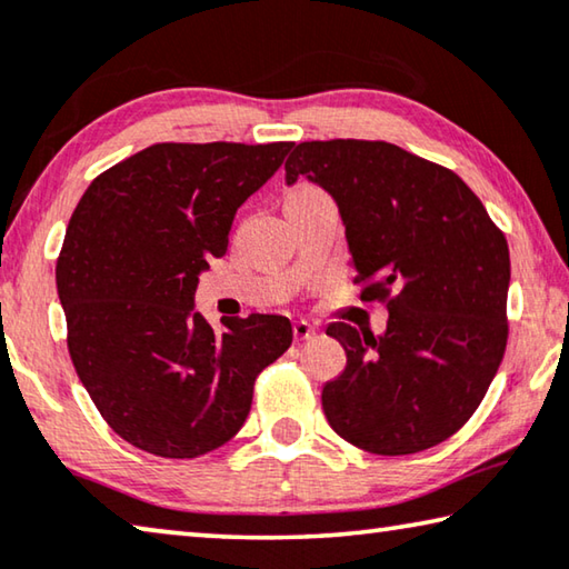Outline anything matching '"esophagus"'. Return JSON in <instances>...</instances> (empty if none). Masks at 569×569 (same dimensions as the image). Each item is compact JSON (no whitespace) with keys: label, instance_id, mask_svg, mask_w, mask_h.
Returning <instances> with one entry per match:
<instances>
[{"label":"esophagus","instance_id":"obj_1","mask_svg":"<svg viewBox=\"0 0 569 569\" xmlns=\"http://www.w3.org/2000/svg\"><path fill=\"white\" fill-rule=\"evenodd\" d=\"M293 337H296V341H309V339L317 337V329H313L309 321H296L293 323Z\"/></svg>","mask_w":569,"mask_h":569}]
</instances>
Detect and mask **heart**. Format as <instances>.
<instances>
[{
	"mask_svg": "<svg viewBox=\"0 0 569 569\" xmlns=\"http://www.w3.org/2000/svg\"><path fill=\"white\" fill-rule=\"evenodd\" d=\"M301 192H317V189H313V187H299V189H293L291 194H301Z\"/></svg>",
	"mask_w": 569,
	"mask_h": 569,
	"instance_id": "1",
	"label": "heart"
}]
</instances>
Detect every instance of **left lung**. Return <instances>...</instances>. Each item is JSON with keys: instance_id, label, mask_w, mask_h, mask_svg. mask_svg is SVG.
<instances>
[{"instance_id": "1", "label": "left lung", "mask_w": 569, "mask_h": 569, "mask_svg": "<svg viewBox=\"0 0 569 569\" xmlns=\"http://www.w3.org/2000/svg\"><path fill=\"white\" fill-rule=\"evenodd\" d=\"M339 204L380 337L333 321L347 367L323 385L329 426L377 456L443 443L479 408L507 349L509 246L461 177L387 141H303L286 161Z\"/></svg>"}]
</instances>
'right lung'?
Wrapping results in <instances>:
<instances>
[{
    "instance_id": "right-lung-1",
    "label": "right lung",
    "mask_w": 569,
    "mask_h": 569,
    "mask_svg": "<svg viewBox=\"0 0 569 569\" xmlns=\"http://www.w3.org/2000/svg\"><path fill=\"white\" fill-rule=\"evenodd\" d=\"M291 141L154 143L98 174L56 268L68 351L113 432L161 458H197L242 428L252 385L291 347L286 317L194 313L207 260Z\"/></svg>"
}]
</instances>
